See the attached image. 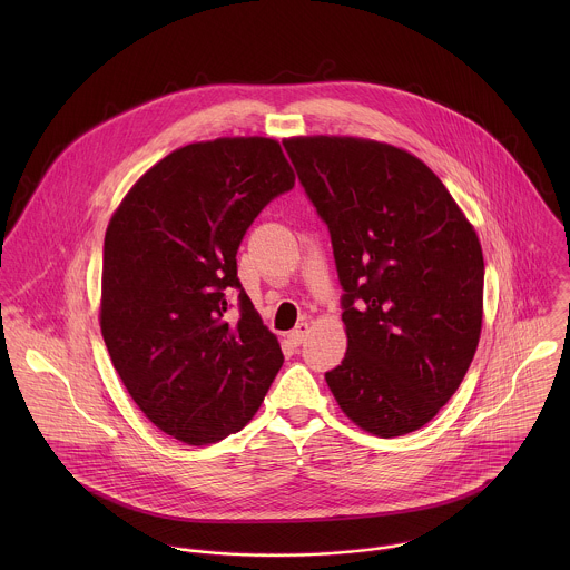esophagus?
<instances>
[{"mask_svg":"<svg viewBox=\"0 0 570 570\" xmlns=\"http://www.w3.org/2000/svg\"><path fill=\"white\" fill-rule=\"evenodd\" d=\"M307 333H309V325L307 323H298L294 331H289V342L294 346H301L307 340Z\"/></svg>","mask_w":570,"mask_h":570,"instance_id":"obj_1","label":"esophagus"}]
</instances>
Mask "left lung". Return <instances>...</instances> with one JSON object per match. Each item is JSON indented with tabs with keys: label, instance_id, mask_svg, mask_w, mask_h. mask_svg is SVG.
<instances>
[{
	"label": "left lung",
	"instance_id": "obj_1",
	"mask_svg": "<svg viewBox=\"0 0 570 570\" xmlns=\"http://www.w3.org/2000/svg\"><path fill=\"white\" fill-rule=\"evenodd\" d=\"M328 228L346 355L325 380L377 436L425 425L461 386L481 337L485 263L443 181L407 151L357 138L283 142Z\"/></svg>",
	"mask_w": 570,
	"mask_h": 570
}]
</instances>
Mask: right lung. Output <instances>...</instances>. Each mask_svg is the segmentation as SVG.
I'll list each match as a JSON object with an SVG mask.
<instances>
[{"label":"right lung","instance_id":"1","mask_svg":"<svg viewBox=\"0 0 570 570\" xmlns=\"http://www.w3.org/2000/svg\"><path fill=\"white\" fill-rule=\"evenodd\" d=\"M292 188L276 140L197 142L149 168L107 226L102 340L134 402L188 445L239 432L283 366L237 276V249ZM233 297L240 314L228 320Z\"/></svg>","mask_w":570,"mask_h":570}]
</instances>
